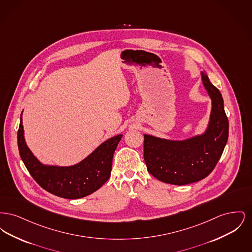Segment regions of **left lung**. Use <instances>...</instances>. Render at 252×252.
Masks as SVG:
<instances>
[{
    "label": "left lung",
    "instance_id": "obj_1",
    "mask_svg": "<svg viewBox=\"0 0 252 252\" xmlns=\"http://www.w3.org/2000/svg\"><path fill=\"white\" fill-rule=\"evenodd\" d=\"M202 82L212 99L207 130L184 141L144 135V158L148 172L162 182L185 185L203 180L216 167L228 138V121L219 90L204 72Z\"/></svg>",
    "mask_w": 252,
    "mask_h": 252
}]
</instances>
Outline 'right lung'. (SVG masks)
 <instances>
[{
    "instance_id": "right-lung-1",
    "label": "right lung",
    "mask_w": 252,
    "mask_h": 252,
    "mask_svg": "<svg viewBox=\"0 0 252 252\" xmlns=\"http://www.w3.org/2000/svg\"><path fill=\"white\" fill-rule=\"evenodd\" d=\"M122 136L120 134L108 139L75 165L67 167L43 165L26 145L21 114L18 146L25 167L41 188L60 197L76 199L95 192L108 181L113 154Z\"/></svg>"
}]
</instances>
